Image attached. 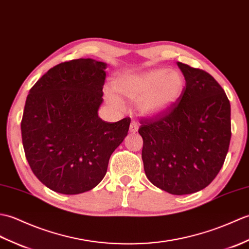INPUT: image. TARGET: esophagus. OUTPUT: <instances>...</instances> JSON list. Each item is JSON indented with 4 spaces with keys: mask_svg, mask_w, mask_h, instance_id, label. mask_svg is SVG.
<instances>
[{
    "mask_svg": "<svg viewBox=\"0 0 249 249\" xmlns=\"http://www.w3.org/2000/svg\"><path fill=\"white\" fill-rule=\"evenodd\" d=\"M137 130H139V125H137L134 121H132L130 124V132L131 133H135V132H137Z\"/></svg>",
    "mask_w": 249,
    "mask_h": 249,
    "instance_id": "obj_1",
    "label": "esophagus"
}]
</instances>
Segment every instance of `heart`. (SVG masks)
Masks as SVG:
<instances>
[{
  "instance_id": "1",
  "label": "heart",
  "mask_w": 249,
  "mask_h": 249,
  "mask_svg": "<svg viewBox=\"0 0 249 249\" xmlns=\"http://www.w3.org/2000/svg\"><path fill=\"white\" fill-rule=\"evenodd\" d=\"M113 90H106L107 101L120 106V98L137 101V110L146 117H158L178 102L185 88V79L180 71L157 68L131 74H120L112 83Z\"/></svg>"
}]
</instances>
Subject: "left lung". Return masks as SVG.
<instances>
[{"instance_id":"1","label":"left lung","mask_w":249,"mask_h":249,"mask_svg":"<svg viewBox=\"0 0 249 249\" xmlns=\"http://www.w3.org/2000/svg\"><path fill=\"white\" fill-rule=\"evenodd\" d=\"M185 79L178 103L142 119V159L149 181L173 195L207 187L219 173L231 139L230 102L211 74L177 63Z\"/></svg>"}]
</instances>
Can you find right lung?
I'll return each mask as SVG.
<instances>
[{"label": "right lung", "mask_w": 249, "mask_h": 249, "mask_svg": "<svg viewBox=\"0 0 249 249\" xmlns=\"http://www.w3.org/2000/svg\"><path fill=\"white\" fill-rule=\"evenodd\" d=\"M107 67L91 58L58 64L26 98L21 121L25 157L38 180L54 192L92 190L128 135L130 118L109 124L98 116Z\"/></svg>", "instance_id": "right-lung-1"}]
</instances>
